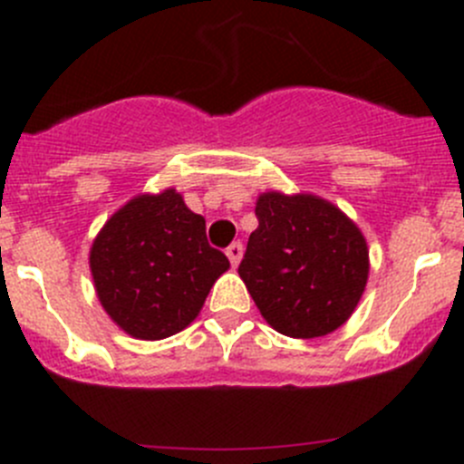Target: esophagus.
Instances as JSON below:
<instances>
[{
  "instance_id": "esophagus-1",
  "label": "esophagus",
  "mask_w": 464,
  "mask_h": 464,
  "mask_svg": "<svg viewBox=\"0 0 464 464\" xmlns=\"http://www.w3.org/2000/svg\"><path fill=\"white\" fill-rule=\"evenodd\" d=\"M242 251H245V249H242V242H233V245L227 249V256H228V260H231L233 266L240 265Z\"/></svg>"
}]
</instances>
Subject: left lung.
<instances>
[{"mask_svg":"<svg viewBox=\"0 0 464 464\" xmlns=\"http://www.w3.org/2000/svg\"><path fill=\"white\" fill-rule=\"evenodd\" d=\"M258 228L237 274L276 332L316 339L343 325L368 280V246L357 224L316 195L262 193Z\"/></svg>","mask_w":464,"mask_h":464,"instance_id":"obj_1","label":"left lung"}]
</instances>
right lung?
I'll use <instances>...</instances> for the list:
<instances>
[{
    "mask_svg": "<svg viewBox=\"0 0 464 464\" xmlns=\"http://www.w3.org/2000/svg\"><path fill=\"white\" fill-rule=\"evenodd\" d=\"M93 287L110 319L134 339L159 341L198 319L228 258L175 188L116 210L89 251Z\"/></svg>",
    "mask_w": 464,
    "mask_h": 464,
    "instance_id": "1",
    "label": "right lung"
}]
</instances>
